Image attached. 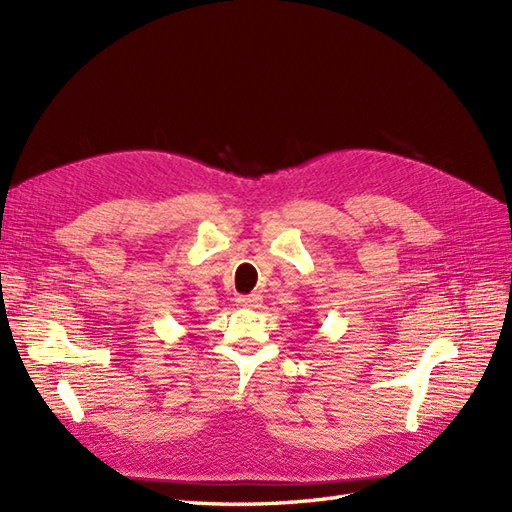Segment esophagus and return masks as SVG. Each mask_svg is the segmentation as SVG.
<instances>
[{
  "label": "esophagus",
  "mask_w": 512,
  "mask_h": 512,
  "mask_svg": "<svg viewBox=\"0 0 512 512\" xmlns=\"http://www.w3.org/2000/svg\"><path fill=\"white\" fill-rule=\"evenodd\" d=\"M260 294H241V297L237 299V303L241 305V307H247V309H254V307H258L260 305Z\"/></svg>",
  "instance_id": "34e87169"
}]
</instances>
